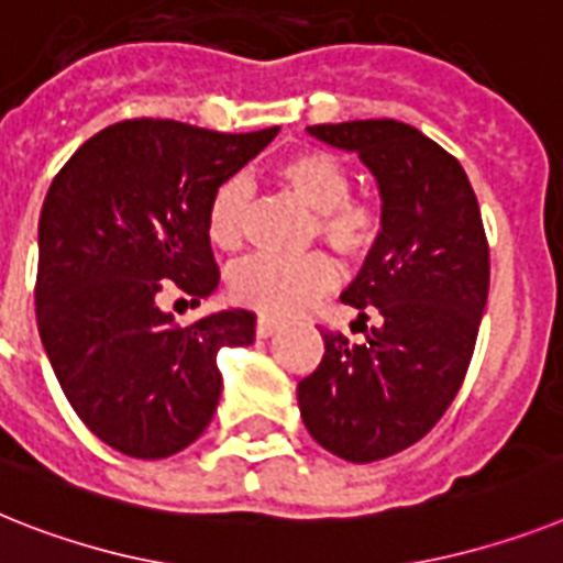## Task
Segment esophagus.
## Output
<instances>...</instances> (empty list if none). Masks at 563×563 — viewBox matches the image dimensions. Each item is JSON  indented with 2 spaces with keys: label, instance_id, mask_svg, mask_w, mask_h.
I'll return each instance as SVG.
<instances>
[{
  "label": "esophagus",
  "instance_id": "esophagus-1",
  "mask_svg": "<svg viewBox=\"0 0 563 563\" xmlns=\"http://www.w3.org/2000/svg\"><path fill=\"white\" fill-rule=\"evenodd\" d=\"M277 329H280V323H277V320H272V318H260L257 320V338H272Z\"/></svg>",
  "mask_w": 563,
  "mask_h": 563
}]
</instances>
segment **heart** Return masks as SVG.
<instances>
[{"mask_svg": "<svg viewBox=\"0 0 563 563\" xmlns=\"http://www.w3.org/2000/svg\"><path fill=\"white\" fill-rule=\"evenodd\" d=\"M274 179L311 217V238H320L340 257L361 260L380 238L384 217L372 200L349 197L346 165L323 148H300L274 165ZM249 188L240 177L225 179L209 206V238L223 252H238L245 234ZM334 286V266L325 254L300 260L254 257L231 274V295L268 318H289Z\"/></svg>", "mask_w": 563, "mask_h": 563, "instance_id": "1", "label": "heart"}]
</instances>
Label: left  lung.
Listing matches in <instances>:
<instances>
[{
    "instance_id": "1",
    "label": "left lung",
    "mask_w": 563,
    "mask_h": 563,
    "mask_svg": "<svg viewBox=\"0 0 563 563\" xmlns=\"http://www.w3.org/2000/svg\"><path fill=\"white\" fill-rule=\"evenodd\" d=\"M309 134L375 174L384 229L340 295L366 338L323 332V361L297 384V404L323 450L372 464L418 443L455 400L489 295V245L466 172L418 129L354 120Z\"/></svg>"
}]
</instances>
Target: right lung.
<instances>
[{"label":"right lung","mask_w":563,"mask_h":563,"mask_svg":"<svg viewBox=\"0 0 563 563\" xmlns=\"http://www.w3.org/2000/svg\"><path fill=\"white\" fill-rule=\"evenodd\" d=\"M277 131L125 120L51 183L33 295L42 346L79 420L122 455L157 461L197 441L223 389L217 352L254 340L252 311L177 325L159 303L172 291L200 306L217 289L211 197Z\"/></svg>","instance_id":"1"}]
</instances>
